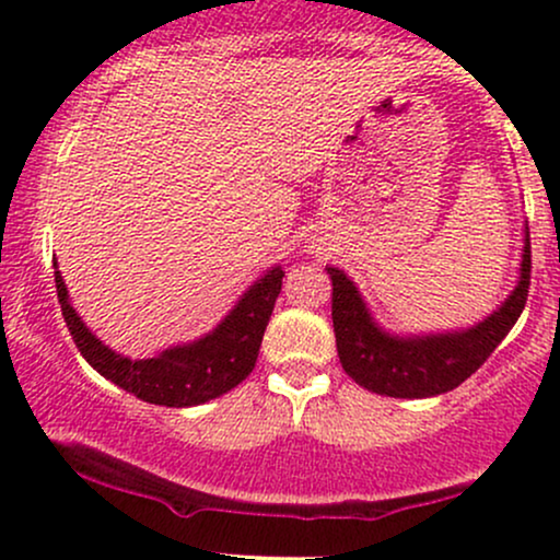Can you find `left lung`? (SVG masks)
I'll return each instance as SVG.
<instances>
[{
  "label": "left lung",
  "instance_id": "left-lung-1",
  "mask_svg": "<svg viewBox=\"0 0 560 560\" xmlns=\"http://www.w3.org/2000/svg\"><path fill=\"white\" fill-rule=\"evenodd\" d=\"M524 234L522 273L516 289L498 311L477 326L460 331L421 334V337H397L384 331L347 273L326 266L334 287L331 320L345 374L376 395L408 397V400L442 395L464 384L522 316L532 273L529 231Z\"/></svg>",
  "mask_w": 560,
  "mask_h": 560
}]
</instances>
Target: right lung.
I'll return each mask as SVG.
<instances>
[{"label": "right lung", "instance_id": "add662e5", "mask_svg": "<svg viewBox=\"0 0 560 560\" xmlns=\"http://www.w3.org/2000/svg\"><path fill=\"white\" fill-rule=\"evenodd\" d=\"M281 276L284 271L273 266L242 294L234 311L202 339L176 345L155 358H141V361L118 355L83 326L79 313L70 305L68 287L60 271H55V284L70 337L94 371H100L102 376L144 402L191 408V405H202L226 395L229 389H234L253 374L262 331H266L276 298L281 292Z\"/></svg>", "mask_w": 560, "mask_h": 560}]
</instances>
